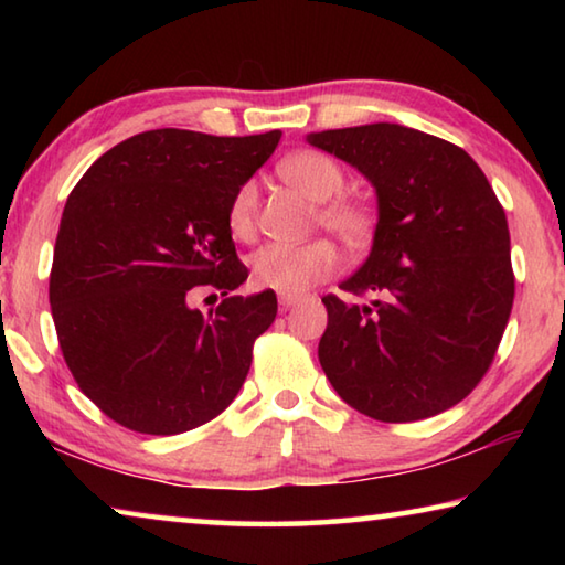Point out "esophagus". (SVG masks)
Instances as JSON below:
<instances>
[{
  "label": "esophagus",
  "instance_id": "esophagus-1",
  "mask_svg": "<svg viewBox=\"0 0 565 565\" xmlns=\"http://www.w3.org/2000/svg\"><path fill=\"white\" fill-rule=\"evenodd\" d=\"M296 303H301V296H291V294H279V306L281 311H289L294 309Z\"/></svg>",
  "mask_w": 565,
  "mask_h": 565
}]
</instances>
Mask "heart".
Masks as SVG:
<instances>
[{
    "mask_svg": "<svg viewBox=\"0 0 565 565\" xmlns=\"http://www.w3.org/2000/svg\"><path fill=\"white\" fill-rule=\"evenodd\" d=\"M279 177L296 191H301L306 199L321 204L319 222L349 248L369 244L374 234V212L356 199L337 196L347 181L339 161L321 151L303 149L281 159ZM256 206H259V189L254 181H246L236 189L232 204H228V232L236 238H248L254 234ZM248 266H252L254 281L264 289L299 296L337 271L339 252L327 238H313V242L299 246L266 244L252 254Z\"/></svg>",
    "mask_w": 565,
    "mask_h": 565,
    "instance_id": "obj_1",
    "label": "heart"
}]
</instances>
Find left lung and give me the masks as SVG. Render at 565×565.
I'll return each instance as SVG.
<instances>
[{
    "label": "left lung",
    "mask_w": 565,
    "mask_h": 565,
    "mask_svg": "<svg viewBox=\"0 0 565 565\" xmlns=\"http://www.w3.org/2000/svg\"><path fill=\"white\" fill-rule=\"evenodd\" d=\"M376 191L369 259L323 296L319 361L361 414L406 424L441 414L489 371L513 306L511 236L481 167L461 147L401 124L306 134Z\"/></svg>",
    "instance_id": "left-lung-1"
}]
</instances>
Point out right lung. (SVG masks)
I'll return each instance as SVG.
<instances>
[{
    "label": "right lung",
    "mask_w": 565,
    "mask_h": 565,
    "mask_svg": "<svg viewBox=\"0 0 565 565\" xmlns=\"http://www.w3.org/2000/svg\"><path fill=\"white\" fill-rule=\"evenodd\" d=\"M279 139L151 129L102 154L66 199L50 276L56 337L79 388L131 431H191L242 388L276 294L232 296L248 271L228 204ZM194 285L227 299L204 318L188 306Z\"/></svg>",
    "instance_id": "obj_1"
}]
</instances>
